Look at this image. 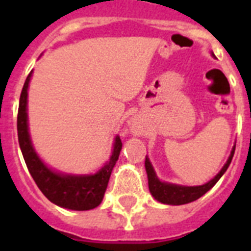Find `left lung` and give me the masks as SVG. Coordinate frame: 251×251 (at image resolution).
Listing matches in <instances>:
<instances>
[{"label": "left lung", "instance_id": "obj_1", "mask_svg": "<svg viewBox=\"0 0 251 251\" xmlns=\"http://www.w3.org/2000/svg\"><path fill=\"white\" fill-rule=\"evenodd\" d=\"M234 149L236 147H233L232 152H230L229 159L226 163V165L222 168V171L219 172L218 175L215 176L211 181H208V182L202 185V186H179V185H172V183L161 182V181H159L156 175H155V172H153L152 167H151L150 160L146 157L145 167L146 172H147V177H149V189L151 191V194L153 195V198L156 199V201H159L161 203H165V204L178 206V204L194 202L198 198H201L202 195L206 194L207 191L210 190L211 187L214 186L215 183L220 179V177L226 173V171L229 167L230 161H232V157L234 155Z\"/></svg>", "mask_w": 251, "mask_h": 251}]
</instances>
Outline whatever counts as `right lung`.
<instances>
[{"instance_id": "add662e5", "label": "right lung", "mask_w": 251, "mask_h": 251, "mask_svg": "<svg viewBox=\"0 0 251 251\" xmlns=\"http://www.w3.org/2000/svg\"><path fill=\"white\" fill-rule=\"evenodd\" d=\"M29 73L25 86L22 88L19 108H18L17 129L18 141L22 153L25 157V165L32 176L33 181L41 193L54 204L69 210L87 211L92 210L101 203L104 193L109 182L110 173L113 171L116 161L118 160L122 142L120 137H116L114 149L109 161L95 175L91 176H66L50 171L35 152L28 135L27 126V90L31 79Z\"/></svg>"}]
</instances>
